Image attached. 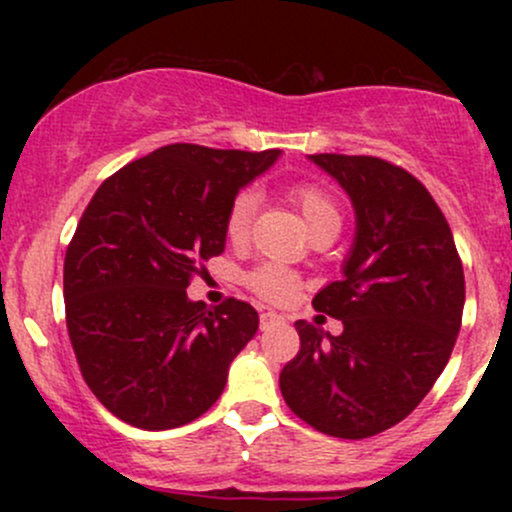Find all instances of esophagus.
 Wrapping results in <instances>:
<instances>
[{
    "label": "esophagus",
    "instance_id": "1",
    "mask_svg": "<svg viewBox=\"0 0 512 512\" xmlns=\"http://www.w3.org/2000/svg\"><path fill=\"white\" fill-rule=\"evenodd\" d=\"M281 320H284V315L274 313V310H264V313L260 315V325H262V330H264V327L274 325V322H281Z\"/></svg>",
    "mask_w": 512,
    "mask_h": 512
}]
</instances>
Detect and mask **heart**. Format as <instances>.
I'll list each match as a JSON object with an SVG mask.
<instances>
[{"label":"heart","mask_w":512,"mask_h":512,"mask_svg":"<svg viewBox=\"0 0 512 512\" xmlns=\"http://www.w3.org/2000/svg\"><path fill=\"white\" fill-rule=\"evenodd\" d=\"M289 197L301 209L313 236H337L339 228H342V207H339V202L327 187L308 180L296 182V185L289 187ZM257 204H260V197H257L255 190H240L231 199V204H228L226 219H223V233H226V238L233 245L245 243L250 238ZM245 284L269 303L291 301L298 289H301L298 274L274 262L260 264V267L252 269L245 276Z\"/></svg>","instance_id":"b5f03b06"}]
</instances>
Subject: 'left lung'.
I'll return each mask as SVG.
<instances>
[{
	"label": "left lung",
	"instance_id": "1",
	"mask_svg": "<svg viewBox=\"0 0 512 512\" xmlns=\"http://www.w3.org/2000/svg\"><path fill=\"white\" fill-rule=\"evenodd\" d=\"M356 211L344 279L313 298L342 320L330 332L298 320L301 351L279 375L298 419L334 438L361 440L419 407L452 354L464 272L443 211L414 175L375 156L315 154Z\"/></svg>",
	"mask_w": 512,
	"mask_h": 512
}]
</instances>
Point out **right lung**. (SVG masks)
<instances>
[{
  "label": "right lung",
  "mask_w": 512,
  "mask_h": 512,
  "mask_svg": "<svg viewBox=\"0 0 512 512\" xmlns=\"http://www.w3.org/2000/svg\"><path fill=\"white\" fill-rule=\"evenodd\" d=\"M279 149L168 144L96 190L64 255L67 332L81 375L129 426L166 431L199 419L255 337L250 303L190 301L202 262L226 245L223 219Z\"/></svg>",
  "instance_id": "obj_1"
}]
</instances>
